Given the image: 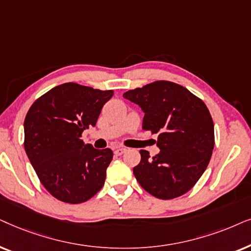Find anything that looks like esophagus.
<instances>
[{"mask_svg": "<svg viewBox=\"0 0 251 251\" xmlns=\"http://www.w3.org/2000/svg\"><path fill=\"white\" fill-rule=\"evenodd\" d=\"M125 151H126V148H117L115 150V153L117 156H120V155H123V153Z\"/></svg>", "mask_w": 251, "mask_h": 251, "instance_id": "1", "label": "esophagus"}]
</instances>
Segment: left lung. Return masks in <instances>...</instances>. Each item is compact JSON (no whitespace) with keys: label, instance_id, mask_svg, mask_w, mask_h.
Wrapping results in <instances>:
<instances>
[{"label":"left lung","instance_id":"1","mask_svg":"<svg viewBox=\"0 0 251 251\" xmlns=\"http://www.w3.org/2000/svg\"><path fill=\"white\" fill-rule=\"evenodd\" d=\"M142 111V128L158 133L160 151L133 169L145 190L160 200L179 198L192 189L204 173L215 146L213 122L204 102L178 83L155 81L124 93Z\"/></svg>","mask_w":251,"mask_h":251}]
</instances>
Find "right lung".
Masks as SVG:
<instances>
[{
  "label": "right lung",
  "instance_id": "add662e5",
  "mask_svg": "<svg viewBox=\"0 0 251 251\" xmlns=\"http://www.w3.org/2000/svg\"><path fill=\"white\" fill-rule=\"evenodd\" d=\"M113 91L79 83L53 87L29 108L24 122L25 151L43 187L59 201H88L105 181L112 150L85 145L81 134L96 125Z\"/></svg>",
  "mask_w": 251,
  "mask_h": 251
}]
</instances>
